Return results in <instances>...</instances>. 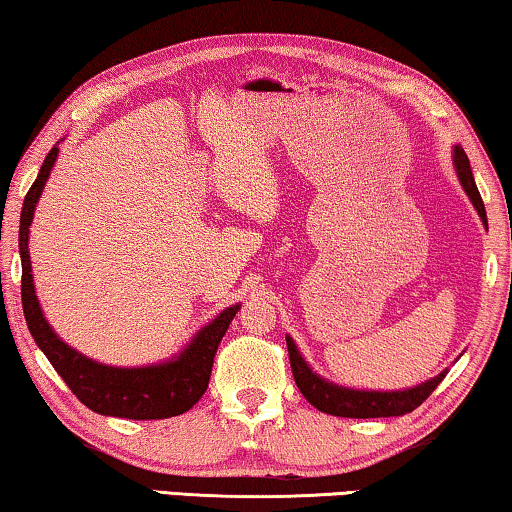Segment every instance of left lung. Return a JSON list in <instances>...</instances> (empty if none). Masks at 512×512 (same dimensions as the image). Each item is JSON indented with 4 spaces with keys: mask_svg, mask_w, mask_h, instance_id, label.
Instances as JSON below:
<instances>
[{
    "mask_svg": "<svg viewBox=\"0 0 512 512\" xmlns=\"http://www.w3.org/2000/svg\"><path fill=\"white\" fill-rule=\"evenodd\" d=\"M453 165L457 172V179H460L464 193L469 195L471 204L478 211L480 220L487 227V216H485V204L480 200V193L476 188L474 174H471L469 158L464 154L460 144L453 147ZM287 338V352H289V363H292V375L303 398L308 400L312 407L331 416H342V418H386V416H404L409 411H414L418 404H423L430 393L441 384V379L448 375V370L439 372L437 377L423 381L414 388H404V391H361V388H347L340 384H333V381L319 377L315 370L305 363L301 356L296 342Z\"/></svg>",
    "mask_w": 512,
    "mask_h": 512,
    "instance_id": "1",
    "label": "left lung"
}]
</instances>
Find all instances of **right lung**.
Returning <instances> with one entry per match:
<instances>
[{
    "label": "right lung",
    "instance_id": "add662e5",
    "mask_svg": "<svg viewBox=\"0 0 512 512\" xmlns=\"http://www.w3.org/2000/svg\"><path fill=\"white\" fill-rule=\"evenodd\" d=\"M57 156L59 147H52L38 170L34 186L29 188L20 213L22 310H25L27 329L73 395H78V400L96 414L133 418V421H156V418L186 414L207 391L213 356L241 305L236 303L220 310L188 340L179 354L160 363L119 368V365L98 363L66 345L45 319L41 303L36 299L32 259H29V225H32L36 204L41 200Z\"/></svg>",
    "mask_w": 512,
    "mask_h": 512
}]
</instances>
